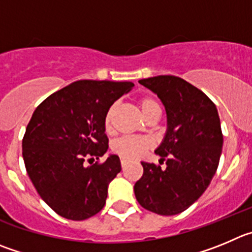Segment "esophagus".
I'll list each match as a JSON object with an SVG mask.
<instances>
[{
  "label": "esophagus",
  "mask_w": 252,
  "mask_h": 252,
  "mask_svg": "<svg viewBox=\"0 0 252 252\" xmlns=\"http://www.w3.org/2000/svg\"><path fill=\"white\" fill-rule=\"evenodd\" d=\"M126 163H128V161H126V159H122V160H121V164H122V168H123V169H124V166H126Z\"/></svg>",
  "instance_id": "obj_1"
}]
</instances>
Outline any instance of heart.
Instances as JSON below:
<instances>
[{"label":"heart","instance_id":"1","mask_svg":"<svg viewBox=\"0 0 252 252\" xmlns=\"http://www.w3.org/2000/svg\"><path fill=\"white\" fill-rule=\"evenodd\" d=\"M140 110H142L143 115L147 117L154 110H160L159 104L157 100H154L150 97H143L138 100ZM115 112V105H112L109 109L107 110L104 117V128L107 131L112 130V121L113 115ZM150 142L145 138H138V137H126L122 138V139L117 140L113 144V152L117 153L119 157L124 159H137L142 157L145 153V150L149 149Z\"/></svg>","mask_w":252,"mask_h":252}]
</instances>
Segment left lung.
Listing matches in <instances>:
<instances>
[{"label":"left lung","instance_id":"left-lung-1","mask_svg":"<svg viewBox=\"0 0 252 252\" xmlns=\"http://www.w3.org/2000/svg\"><path fill=\"white\" fill-rule=\"evenodd\" d=\"M166 112V131L155 154L166 168L142 161L134 185L138 203L159 215H176L203 195L218 169L222 133L216 105L205 93L175 76L140 79Z\"/></svg>","mask_w":252,"mask_h":252}]
</instances>
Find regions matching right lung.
<instances>
[{
	"label": "right lung",
	"instance_id": "add662e5",
	"mask_svg": "<svg viewBox=\"0 0 252 252\" xmlns=\"http://www.w3.org/2000/svg\"><path fill=\"white\" fill-rule=\"evenodd\" d=\"M133 87L131 82H73L32 114L22 140L23 160L42 200L58 215L81 221L104 206L121 160L109 154L102 164L91 161L108 150L105 113Z\"/></svg>",
	"mask_w": 252,
	"mask_h": 252
}]
</instances>
